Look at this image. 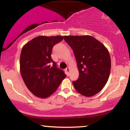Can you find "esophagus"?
<instances>
[{
  "instance_id": "34e87169",
  "label": "esophagus",
  "mask_w": 130,
  "mask_h": 130,
  "mask_svg": "<svg viewBox=\"0 0 130 130\" xmlns=\"http://www.w3.org/2000/svg\"><path fill=\"white\" fill-rule=\"evenodd\" d=\"M65 71H66L67 75H68V74H69V72H70V68H69V67H67L66 69H65Z\"/></svg>"
}]
</instances>
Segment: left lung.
I'll return each instance as SVG.
<instances>
[{
	"label": "left lung",
	"instance_id": "obj_1",
	"mask_svg": "<svg viewBox=\"0 0 130 130\" xmlns=\"http://www.w3.org/2000/svg\"><path fill=\"white\" fill-rule=\"evenodd\" d=\"M64 39L73 50L79 74L73 82L74 88L85 96L96 95L106 84L111 72L108 49L90 35L64 36Z\"/></svg>",
	"mask_w": 130,
	"mask_h": 130
}]
</instances>
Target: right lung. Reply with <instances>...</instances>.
<instances>
[{"instance_id": "1", "label": "right lung", "mask_w": 130, "mask_h": 130, "mask_svg": "<svg viewBox=\"0 0 130 130\" xmlns=\"http://www.w3.org/2000/svg\"><path fill=\"white\" fill-rule=\"evenodd\" d=\"M63 39L62 36H38L22 48L21 74L28 89L37 97H49L66 77L51 56L53 46Z\"/></svg>"}]
</instances>
